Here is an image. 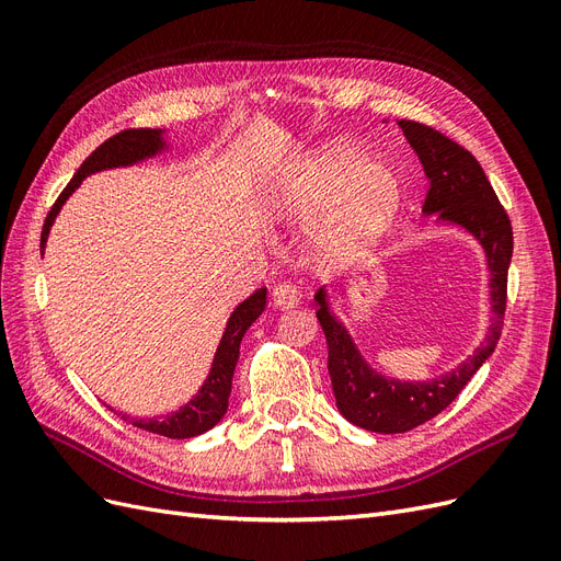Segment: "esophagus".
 <instances>
[{
  "label": "esophagus",
  "instance_id": "1",
  "mask_svg": "<svg viewBox=\"0 0 561 561\" xmlns=\"http://www.w3.org/2000/svg\"><path fill=\"white\" fill-rule=\"evenodd\" d=\"M271 297H274V304L280 311H293L299 304V290L293 283H278Z\"/></svg>",
  "mask_w": 561,
  "mask_h": 561
}]
</instances>
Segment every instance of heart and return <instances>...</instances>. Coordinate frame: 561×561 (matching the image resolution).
<instances>
[{
    "mask_svg": "<svg viewBox=\"0 0 561 561\" xmlns=\"http://www.w3.org/2000/svg\"><path fill=\"white\" fill-rule=\"evenodd\" d=\"M404 201L393 163L365 159V147L332 138L304 154L271 192L276 213L311 215V250L325 264H353L379 245Z\"/></svg>",
    "mask_w": 561,
    "mask_h": 561,
    "instance_id": "1",
    "label": "heart"
}]
</instances>
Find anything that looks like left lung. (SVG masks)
Here are the masks:
<instances>
[{
    "label": "left lung",
    "instance_id": "obj_1",
    "mask_svg": "<svg viewBox=\"0 0 561 561\" xmlns=\"http://www.w3.org/2000/svg\"><path fill=\"white\" fill-rule=\"evenodd\" d=\"M407 142L416 151L431 190L421 215L435 227L458 229L480 243L489 268V330L466 360L433 379H398L371 367L344 320L332 311L330 285L313 297L316 318L328 339V369L336 410L353 426L371 433H407L449 407L463 386L494 353L505 313L507 266L513 260V229L494 190L468 149L443 133L416 122H400Z\"/></svg>",
    "mask_w": 561,
    "mask_h": 561
}]
</instances>
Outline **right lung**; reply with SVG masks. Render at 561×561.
<instances>
[{
    "instance_id": "obj_1",
    "label": "right lung",
    "mask_w": 561,
    "mask_h": 561,
    "mask_svg": "<svg viewBox=\"0 0 561 561\" xmlns=\"http://www.w3.org/2000/svg\"><path fill=\"white\" fill-rule=\"evenodd\" d=\"M173 149L171 142V130L165 128H138V130H124L114 135V138L105 140L100 145L93 154L81 163L70 184L65 186L62 194L50 208L44 229H42V257H44V248L48 241L50 227H54L58 213L67 203L81 182L87 180L93 173H103V171H114V168H130L138 165L142 161L157 159L161 154H168ZM266 309V287H260L254 290L248 299H243L239 307H236L227 320V328L222 332V339H219L217 351L213 355L210 371L208 377L203 379L198 393L186 400L178 412H171L165 416H149V419H130L133 426H138L142 431L157 433L163 437H173V439H186V437H196L201 433L210 431L217 426L222 416L227 414L229 407V396H231V379H233V369L236 363H239V353H241V339L248 332L254 320L262 316ZM128 419V416H124Z\"/></svg>"
}]
</instances>
